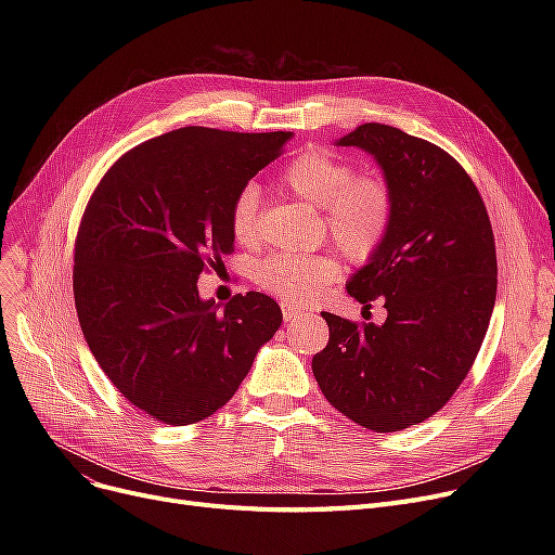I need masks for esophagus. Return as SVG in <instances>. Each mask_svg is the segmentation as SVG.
<instances>
[{
    "label": "esophagus",
    "instance_id": "obj_1",
    "mask_svg": "<svg viewBox=\"0 0 555 555\" xmlns=\"http://www.w3.org/2000/svg\"><path fill=\"white\" fill-rule=\"evenodd\" d=\"M281 310H283L285 322H297L299 317H304L308 312L304 306H295V304H289V301H281Z\"/></svg>",
    "mask_w": 555,
    "mask_h": 555
}]
</instances>
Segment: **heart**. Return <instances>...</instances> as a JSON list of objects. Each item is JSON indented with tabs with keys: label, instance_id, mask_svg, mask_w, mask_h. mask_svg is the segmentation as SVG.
<instances>
[{
	"label": "heart",
	"instance_id": "obj_1",
	"mask_svg": "<svg viewBox=\"0 0 555 555\" xmlns=\"http://www.w3.org/2000/svg\"><path fill=\"white\" fill-rule=\"evenodd\" d=\"M285 189L322 209L331 241L353 260H364L383 245L393 218V197L380 180H358V172L324 151H310L289 162L281 175ZM260 195L254 184L241 189L229 209V227L241 245L258 241ZM339 262L331 254L272 256L260 262L256 281L270 293L304 301L335 281Z\"/></svg>",
	"mask_w": 555,
	"mask_h": 555
}]
</instances>
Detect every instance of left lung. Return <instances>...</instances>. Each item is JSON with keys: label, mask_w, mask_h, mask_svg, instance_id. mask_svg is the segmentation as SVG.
<instances>
[{"label": "left lung", "mask_w": 555, "mask_h": 555, "mask_svg": "<svg viewBox=\"0 0 555 555\" xmlns=\"http://www.w3.org/2000/svg\"><path fill=\"white\" fill-rule=\"evenodd\" d=\"M335 145L380 166L393 197L383 245L346 283L364 308L380 299L383 326L324 312L331 337L312 358L326 400L373 431L423 423L468 375L498 297V256L483 199L439 145L364 124Z\"/></svg>", "instance_id": "left-lung-1"}]
</instances>
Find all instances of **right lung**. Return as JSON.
<instances>
[{
  "label": "right lung",
  "mask_w": 555,
  "mask_h": 555,
  "mask_svg": "<svg viewBox=\"0 0 555 555\" xmlns=\"http://www.w3.org/2000/svg\"><path fill=\"white\" fill-rule=\"evenodd\" d=\"M289 139L172 130L128 151L87 204L74 254L82 335L112 385L166 425L224 406L283 322L260 293L220 310L197 279L233 251L231 202Z\"/></svg>",
  "instance_id": "obj_1"
}]
</instances>
